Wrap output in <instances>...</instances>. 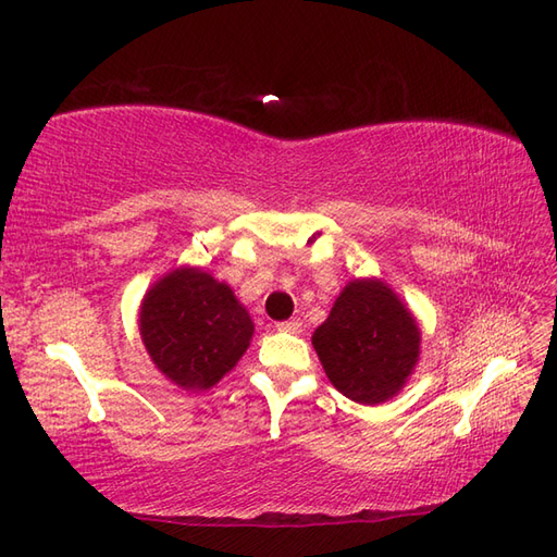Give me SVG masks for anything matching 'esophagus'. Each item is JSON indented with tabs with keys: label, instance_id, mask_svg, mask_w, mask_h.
<instances>
[{
	"label": "esophagus",
	"instance_id": "obj_1",
	"mask_svg": "<svg viewBox=\"0 0 557 557\" xmlns=\"http://www.w3.org/2000/svg\"><path fill=\"white\" fill-rule=\"evenodd\" d=\"M276 331H281V333H293V335H297V333H302V321H300V319L281 321V323H276Z\"/></svg>",
	"mask_w": 557,
	"mask_h": 557
}]
</instances>
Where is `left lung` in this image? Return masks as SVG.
<instances>
[{
	"label": "left lung",
	"instance_id": "1",
	"mask_svg": "<svg viewBox=\"0 0 557 557\" xmlns=\"http://www.w3.org/2000/svg\"><path fill=\"white\" fill-rule=\"evenodd\" d=\"M311 345L337 392L375 406L409 383L420 359V329L383 278H355L335 297Z\"/></svg>",
	"mask_w": 557,
	"mask_h": 557
}]
</instances>
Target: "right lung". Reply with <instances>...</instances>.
I'll use <instances>...</instances> for the list:
<instances>
[{
	"label": "right lung",
	"instance_id": "obj_1",
	"mask_svg": "<svg viewBox=\"0 0 557 557\" xmlns=\"http://www.w3.org/2000/svg\"><path fill=\"white\" fill-rule=\"evenodd\" d=\"M139 333L148 357L170 383L206 392L246 355L255 323L228 283L184 264L146 290Z\"/></svg>",
	"mask_w": 557,
	"mask_h": 557
}]
</instances>
